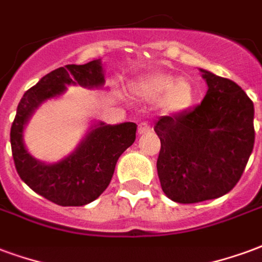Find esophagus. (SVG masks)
Segmentation results:
<instances>
[{
    "instance_id": "34e87169",
    "label": "esophagus",
    "mask_w": 262,
    "mask_h": 262,
    "mask_svg": "<svg viewBox=\"0 0 262 262\" xmlns=\"http://www.w3.org/2000/svg\"><path fill=\"white\" fill-rule=\"evenodd\" d=\"M137 132H139V135H146V133L151 132V125L148 122H141L140 125H139Z\"/></svg>"
}]
</instances>
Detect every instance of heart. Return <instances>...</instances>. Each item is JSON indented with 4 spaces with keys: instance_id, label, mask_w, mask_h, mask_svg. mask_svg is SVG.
<instances>
[{
    "instance_id": "1",
    "label": "heart",
    "mask_w": 262,
    "mask_h": 262,
    "mask_svg": "<svg viewBox=\"0 0 262 262\" xmlns=\"http://www.w3.org/2000/svg\"><path fill=\"white\" fill-rule=\"evenodd\" d=\"M136 92L151 100L164 96L162 106L170 114L186 111L195 100V90L191 83L178 80L168 73H154L141 79L136 84Z\"/></svg>"
}]
</instances>
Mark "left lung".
<instances>
[{
  "instance_id": "8db88e82",
  "label": "left lung",
  "mask_w": 262,
  "mask_h": 262,
  "mask_svg": "<svg viewBox=\"0 0 262 262\" xmlns=\"http://www.w3.org/2000/svg\"><path fill=\"white\" fill-rule=\"evenodd\" d=\"M208 92L191 111L162 116L157 170L170 200L193 204L222 197L243 175L254 147V105L239 84L201 69Z\"/></svg>"
}]
</instances>
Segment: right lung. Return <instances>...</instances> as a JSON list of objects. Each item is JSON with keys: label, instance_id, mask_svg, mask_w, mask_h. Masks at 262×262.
Returning a JSON list of instances; mask_svg holds the SVG:
<instances>
[{"label": "right lung", "instance_id": "obj_1", "mask_svg": "<svg viewBox=\"0 0 262 262\" xmlns=\"http://www.w3.org/2000/svg\"><path fill=\"white\" fill-rule=\"evenodd\" d=\"M100 59L84 65H67L50 72L25 93L11 126V147L17 173L26 185L44 199L62 207H80L92 203L105 190L114 175L118 158L136 140V123H100L72 156L58 164L38 162L23 146V126L42 101L59 96L67 84L98 87L104 84Z\"/></svg>", "mask_w": 262, "mask_h": 262}]
</instances>
